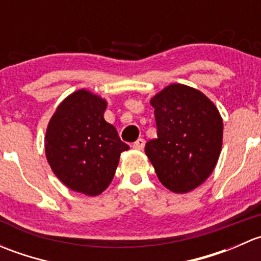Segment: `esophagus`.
<instances>
[{"instance_id":"1","label":"esophagus","mask_w":261,"mask_h":261,"mask_svg":"<svg viewBox=\"0 0 261 261\" xmlns=\"http://www.w3.org/2000/svg\"><path fill=\"white\" fill-rule=\"evenodd\" d=\"M144 146H145V140H144V139H138V140L133 144V147L136 150H143Z\"/></svg>"}]
</instances>
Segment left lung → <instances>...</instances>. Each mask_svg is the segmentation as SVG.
Wrapping results in <instances>:
<instances>
[{
	"label": "left lung",
	"mask_w": 261,
	"mask_h": 261,
	"mask_svg": "<svg viewBox=\"0 0 261 261\" xmlns=\"http://www.w3.org/2000/svg\"><path fill=\"white\" fill-rule=\"evenodd\" d=\"M158 139L145 152L164 187L187 193L215 169L222 146L223 123L215 105L197 89L170 84L150 101Z\"/></svg>",
	"instance_id": "obj_1"
}]
</instances>
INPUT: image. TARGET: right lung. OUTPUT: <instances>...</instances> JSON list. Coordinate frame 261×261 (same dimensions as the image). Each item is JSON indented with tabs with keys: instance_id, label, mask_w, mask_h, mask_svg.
Segmentation results:
<instances>
[{
	"instance_id": "add662e5",
	"label": "right lung",
	"mask_w": 261,
	"mask_h": 261,
	"mask_svg": "<svg viewBox=\"0 0 261 261\" xmlns=\"http://www.w3.org/2000/svg\"><path fill=\"white\" fill-rule=\"evenodd\" d=\"M106 101L91 92H74L58 106L45 136L50 167L72 191L97 196L110 186L121 152L128 149L103 118Z\"/></svg>"
}]
</instances>
